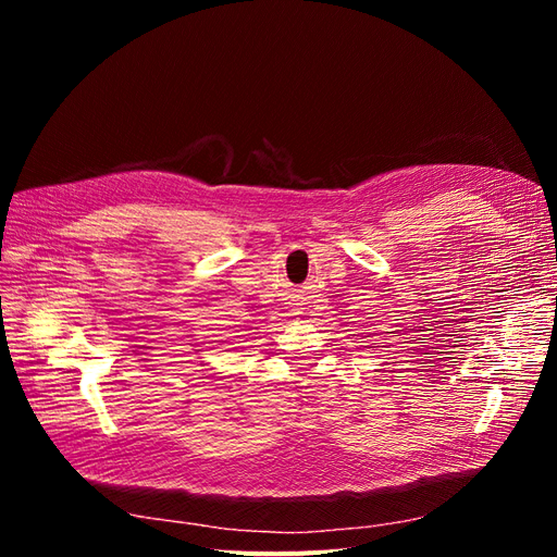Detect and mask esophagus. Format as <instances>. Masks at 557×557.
<instances>
[{"label":"esophagus","mask_w":557,"mask_h":557,"mask_svg":"<svg viewBox=\"0 0 557 557\" xmlns=\"http://www.w3.org/2000/svg\"><path fill=\"white\" fill-rule=\"evenodd\" d=\"M295 313H299V311H295Z\"/></svg>","instance_id":"obj_1"}]
</instances>
